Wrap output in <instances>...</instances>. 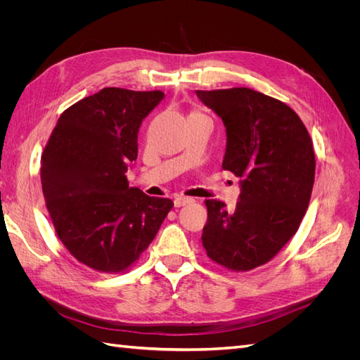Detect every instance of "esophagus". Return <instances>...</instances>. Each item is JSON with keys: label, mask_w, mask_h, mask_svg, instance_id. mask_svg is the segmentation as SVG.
Returning <instances> with one entry per match:
<instances>
[{"label": "esophagus", "mask_w": 360, "mask_h": 360, "mask_svg": "<svg viewBox=\"0 0 360 360\" xmlns=\"http://www.w3.org/2000/svg\"><path fill=\"white\" fill-rule=\"evenodd\" d=\"M193 201H195L193 198L181 197V195H179V197H176V200H174V205H176V207H181V205H186V204H192Z\"/></svg>", "instance_id": "obj_1"}]
</instances>
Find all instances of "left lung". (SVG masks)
<instances>
[{
	"label": "left lung",
	"mask_w": 360,
	"mask_h": 360,
	"mask_svg": "<svg viewBox=\"0 0 360 360\" xmlns=\"http://www.w3.org/2000/svg\"><path fill=\"white\" fill-rule=\"evenodd\" d=\"M197 96L224 122L222 168L240 177L234 210L205 201L202 246L226 269H255L279 252L307 213L315 177L311 136L288 105L263 93L242 86Z\"/></svg>",
	"instance_id": "left-lung-1"
}]
</instances>
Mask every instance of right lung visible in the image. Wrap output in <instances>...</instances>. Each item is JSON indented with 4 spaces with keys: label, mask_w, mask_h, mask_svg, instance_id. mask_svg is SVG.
<instances>
[{
    "label": "right lung",
    "mask_w": 360,
    "mask_h": 360,
    "mask_svg": "<svg viewBox=\"0 0 360 360\" xmlns=\"http://www.w3.org/2000/svg\"><path fill=\"white\" fill-rule=\"evenodd\" d=\"M162 91L108 86L64 111L41 155V189L61 243L97 271L132 266L174 202L129 188L143 120Z\"/></svg>",
    "instance_id": "1"
}]
</instances>
